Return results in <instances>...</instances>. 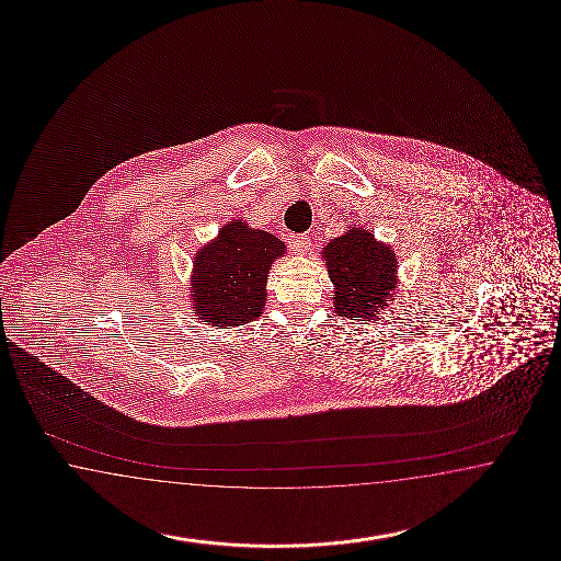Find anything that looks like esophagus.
<instances>
[{
    "label": "esophagus",
    "mask_w": 561,
    "mask_h": 561,
    "mask_svg": "<svg viewBox=\"0 0 561 561\" xmlns=\"http://www.w3.org/2000/svg\"><path fill=\"white\" fill-rule=\"evenodd\" d=\"M287 243H289V250L294 251V253L304 255L306 251L310 250V236H289Z\"/></svg>",
    "instance_id": "obj_1"
}]
</instances>
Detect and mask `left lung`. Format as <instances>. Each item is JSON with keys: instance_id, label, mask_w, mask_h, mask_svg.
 I'll list each match as a JSON object with an SVG mask.
<instances>
[{"instance_id": "left-lung-1", "label": "left lung", "mask_w": 561, "mask_h": 561, "mask_svg": "<svg viewBox=\"0 0 561 561\" xmlns=\"http://www.w3.org/2000/svg\"><path fill=\"white\" fill-rule=\"evenodd\" d=\"M328 275L334 284V311L350 320H380L394 299L397 253L374 239L370 231L352 227L324 248ZM376 324V322H374Z\"/></svg>"}]
</instances>
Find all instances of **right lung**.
Here are the masks:
<instances>
[{
	"label": "right lung",
	"instance_id": "add662e5",
	"mask_svg": "<svg viewBox=\"0 0 561 561\" xmlns=\"http://www.w3.org/2000/svg\"><path fill=\"white\" fill-rule=\"evenodd\" d=\"M286 253L277 237L241 219L221 227L193 263V313L211 325L250 324L262 316L272 263Z\"/></svg>",
	"mask_w": 561,
	"mask_h": 561
}]
</instances>
